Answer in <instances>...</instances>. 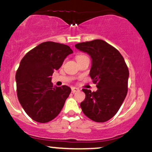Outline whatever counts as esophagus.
Here are the masks:
<instances>
[{"mask_svg": "<svg viewBox=\"0 0 152 152\" xmlns=\"http://www.w3.org/2000/svg\"><path fill=\"white\" fill-rule=\"evenodd\" d=\"M71 91H72L73 93H76V92L79 91L80 90H79V88H76V87H72V88H71Z\"/></svg>", "mask_w": 152, "mask_h": 152, "instance_id": "esophagus-1", "label": "esophagus"}]
</instances>
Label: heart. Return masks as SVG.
Listing matches in <instances>:
<instances>
[{
  "instance_id": "1",
  "label": "heart",
  "mask_w": 152,
  "mask_h": 152,
  "mask_svg": "<svg viewBox=\"0 0 152 152\" xmlns=\"http://www.w3.org/2000/svg\"><path fill=\"white\" fill-rule=\"evenodd\" d=\"M81 56H83V55H78V56H76V58H80V57H81Z\"/></svg>"
}]
</instances>
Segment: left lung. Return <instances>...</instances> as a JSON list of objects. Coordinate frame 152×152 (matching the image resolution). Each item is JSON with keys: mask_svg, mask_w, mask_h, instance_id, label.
<instances>
[{"mask_svg": "<svg viewBox=\"0 0 152 152\" xmlns=\"http://www.w3.org/2000/svg\"><path fill=\"white\" fill-rule=\"evenodd\" d=\"M75 47L91 58L89 75L96 91L82 89L86 97L82 111L96 122H105L117 113L127 94L129 69L121 54L102 40L77 43Z\"/></svg>", "mask_w": 152, "mask_h": 152, "instance_id": "1", "label": "left lung"}]
</instances>
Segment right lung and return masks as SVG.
I'll return each instance as SVG.
<instances>
[{"label":"right lung","mask_w":152,"mask_h":152,"mask_svg":"<svg viewBox=\"0 0 152 152\" xmlns=\"http://www.w3.org/2000/svg\"><path fill=\"white\" fill-rule=\"evenodd\" d=\"M71 53L69 46L47 41L22 58L15 74L17 95L23 109L34 121H51L64 107L71 89L67 86H53L51 76Z\"/></svg>","instance_id":"obj_1"}]
</instances>
